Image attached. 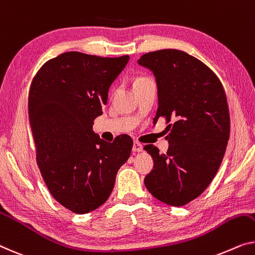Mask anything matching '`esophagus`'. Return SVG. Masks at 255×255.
<instances>
[{"label": "esophagus", "instance_id": "esophagus-1", "mask_svg": "<svg viewBox=\"0 0 255 255\" xmlns=\"http://www.w3.org/2000/svg\"><path fill=\"white\" fill-rule=\"evenodd\" d=\"M132 151H134V152H140V151H143L142 144L138 143V142H134V144H132Z\"/></svg>", "mask_w": 255, "mask_h": 255}]
</instances>
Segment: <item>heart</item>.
<instances>
[{"label":"heart","instance_id":"heart-1","mask_svg":"<svg viewBox=\"0 0 255 255\" xmlns=\"http://www.w3.org/2000/svg\"><path fill=\"white\" fill-rule=\"evenodd\" d=\"M145 78H138V79H136L135 80V82H137V81H142V80H144Z\"/></svg>","mask_w":255,"mask_h":255}]
</instances>
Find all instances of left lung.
Returning a JSON list of instances; mask_svg holds the SVG:
<instances>
[{
	"mask_svg": "<svg viewBox=\"0 0 255 255\" xmlns=\"http://www.w3.org/2000/svg\"><path fill=\"white\" fill-rule=\"evenodd\" d=\"M137 63L157 82L153 123L164 117L169 124L167 153L151 144L144 146L154 162L144 184L158 200L183 206L210 185L225 155L230 134L225 89L211 68L176 49L147 52Z\"/></svg>",
	"mask_w": 255,
	"mask_h": 255,
	"instance_id": "obj_1",
	"label": "left lung"
}]
</instances>
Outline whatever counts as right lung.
Returning <instances> with one entry per match:
<instances>
[{
    "mask_svg": "<svg viewBox=\"0 0 255 255\" xmlns=\"http://www.w3.org/2000/svg\"><path fill=\"white\" fill-rule=\"evenodd\" d=\"M128 60V55L64 52L44 63L30 85L28 117L40 172L52 197L77 214L108 200L118 170L130 157L128 135L108 143L93 130Z\"/></svg>",
    "mask_w": 255,
    "mask_h": 255,
    "instance_id": "1",
    "label": "right lung"
}]
</instances>
